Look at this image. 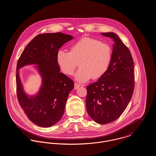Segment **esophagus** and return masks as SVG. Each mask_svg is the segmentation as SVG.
Returning a JSON list of instances; mask_svg holds the SVG:
<instances>
[{
    "label": "esophagus",
    "mask_w": 156,
    "mask_h": 156,
    "mask_svg": "<svg viewBox=\"0 0 156 156\" xmlns=\"http://www.w3.org/2000/svg\"><path fill=\"white\" fill-rule=\"evenodd\" d=\"M80 86H81V85H80L78 83H76V82L74 83V89H76L77 88H78L79 87H80Z\"/></svg>",
    "instance_id": "34e87169"
}]
</instances>
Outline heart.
Wrapping results in <instances>:
<instances>
[{"mask_svg":"<svg viewBox=\"0 0 156 156\" xmlns=\"http://www.w3.org/2000/svg\"><path fill=\"white\" fill-rule=\"evenodd\" d=\"M112 59L111 47L101 41L89 37L79 40L71 45L70 51L59 50L56 59L61 70L73 75L80 62V69L75 75L80 82H85L92 77H101L108 70Z\"/></svg>","mask_w":156,"mask_h":156,"instance_id":"obj_1","label":"heart"}]
</instances>
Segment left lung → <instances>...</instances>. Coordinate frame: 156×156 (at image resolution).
<instances>
[{
  "label": "left lung",
  "instance_id": "left-lung-1",
  "mask_svg": "<svg viewBox=\"0 0 156 156\" xmlns=\"http://www.w3.org/2000/svg\"><path fill=\"white\" fill-rule=\"evenodd\" d=\"M101 34L114 41L111 61L98 81L87 86L86 106L95 122L106 124L117 119L127 107L133 93L134 68L131 52L118 36Z\"/></svg>",
  "mask_w": 156,
  "mask_h": 156
}]
</instances>
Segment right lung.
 Instances as JSON below:
<instances>
[{
	"label": "right lung",
	"instance_id": "right-lung-1",
	"mask_svg": "<svg viewBox=\"0 0 156 156\" xmlns=\"http://www.w3.org/2000/svg\"><path fill=\"white\" fill-rule=\"evenodd\" d=\"M73 37L61 32L37 35L26 45L17 64L16 87L18 100L26 116L35 124L49 127L56 124L63 116L67 97L74 88V82L60 73L56 56L62 45ZM30 64H36L42 77L39 92L29 98L23 92L18 69Z\"/></svg>",
	"mask_w": 156,
	"mask_h": 156
}]
</instances>
